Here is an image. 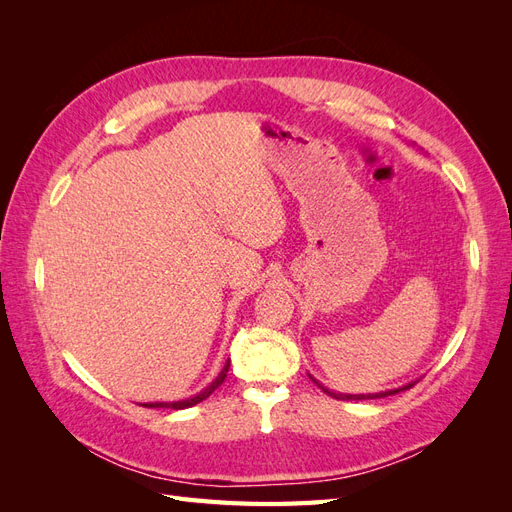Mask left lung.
Wrapping results in <instances>:
<instances>
[{
	"mask_svg": "<svg viewBox=\"0 0 512 512\" xmlns=\"http://www.w3.org/2000/svg\"><path fill=\"white\" fill-rule=\"evenodd\" d=\"M309 378H312V382L318 386V389H322L324 393L335 397V399H378V397H386V395H395V393H399V391H406V389H410V386H414V382H410V384H406V386H399V389H391V391H380V393H369V395H348V393L329 391L327 386H322L314 376H309Z\"/></svg>",
	"mask_w": 512,
	"mask_h": 512,
	"instance_id": "obj_1",
	"label": "left lung"
}]
</instances>
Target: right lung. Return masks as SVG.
<instances>
[{
	"label": "right lung",
	"instance_id": "1",
	"mask_svg": "<svg viewBox=\"0 0 512 512\" xmlns=\"http://www.w3.org/2000/svg\"><path fill=\"white\" fill-rule=\"evenodd\" d=\"M228 367H230V361H226V363H224V367H222V371L218 374V378H215L209 386H205L203 391L196 393V395H192V397H185V399H179V401H149V404H141V406H145V408H173V410L192 408V406L200 404V401H203V399H207V397H209L215 389H218V386L226 380Z\"/></svg>",
	"mask_w": 512,
	"mask_h": 512
}]
</instances>
